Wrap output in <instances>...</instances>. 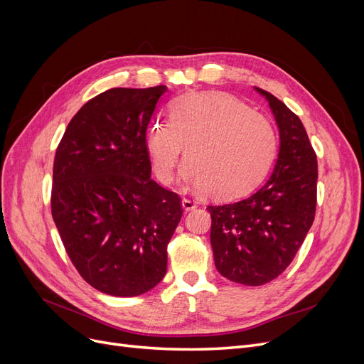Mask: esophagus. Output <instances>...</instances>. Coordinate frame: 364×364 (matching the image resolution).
I'll list each match as a JSON object with an SVG mask.
<instances>
[{"label": "esophagus", "instance_id": "1", "mask_svg": "<svg viewBox=\"0 0 364 364\" xmlns=\"http://www.w3.org/2000/svg\"><path fill=\"white\" fill-rule=\"evenodd\" d=\"M197 206V202L196 200H191V199H182V208L185 209V211H193V209Z\"/></svg>", "mask_w": 364, "mask_h": 364}]
</instances>
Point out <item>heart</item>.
I'll return each instance as SVG.
<instances>
[{
  "mask_svg": "<svg viewBox=\"0 0 364 364\" xmlns=\"http://www.w3.org/2000/svg\"><path fill=\"white\" fill-rule=\"evenodd\" d=\"M170 123L147 129L146 149L162 183L173 181L183 147L181 182L209 191L215 199H234L266 178L277 156L278 138L270 121L235 98L185 94L170 105Z\"/></svg>",
  "mask_w": 364,
  "mask_h": 364,
  "instance_id": "obj_1",
  "label": "heart"
}]
</instances>
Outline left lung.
Instances as JSON below:
<instances>
[{
    "label": "left lung",
    "instance_id": "obj_1",
    "mask_svg": "<svg viewBox=\"0 0 364 364\" xmlns=\"http://www.w3.org/2000/svg\"><path fill=\"white\" fill-rule=\"evenodd\" d=\"M255 91L269 102L279 129L277 164L246 199L206 208L215 267L245 285L267 284L289 267L314 222L317 188V158L302 121L270 92Z\"/></svg>",
    "mask_w": 364,
    "mask_h": 364
}]
</instances>
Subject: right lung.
<instances>
[{
  "mask_svg": "<svg viewBox=\"0 0 364 364\" xmlns=\"http://www.w3.org/2000/svg\"><path fill=\"white\" fill-rule=\"evenodd\" d=\"M167 86L114 87L80 107L53 167L51 214L80 277L130 297L167 272V245L182 217L179 196L153 181L147 127Z\"/></svg>",
  "mask_w": 364,
  "mask_h": 364,
  "instance_id": "1",
  "label": "right lung"
}]
</instances>
